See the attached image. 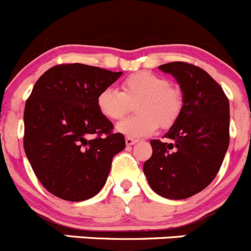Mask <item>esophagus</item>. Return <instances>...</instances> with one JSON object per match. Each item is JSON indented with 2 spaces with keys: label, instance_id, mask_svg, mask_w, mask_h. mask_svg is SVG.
I'll list each match as a JSON object with an SVG mask.
<instances>
[{
  "label": "esophagus",
  "instance_id": "34e87169",
  "mask_svg": "<svg viewBox=\"0 0 251 251\" xmlns=\"http://www.w3.org/2000/svg\"><path fill=\"white\" fill-rule=\"evenodd\" d=\"M125 142L127 146H132V145H135L137 142L136 139H132V137H126L125 139Z\"/></svg>",
  "mask_w": 251,
  "mask_h": 251
}]
</instances>
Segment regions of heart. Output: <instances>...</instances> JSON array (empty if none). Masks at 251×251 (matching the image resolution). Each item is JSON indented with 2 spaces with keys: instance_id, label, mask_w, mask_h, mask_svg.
<instances>
[{
  "instance_id": "b5f03b06",
  "label": "heart",
  "mask_w": 251,
  "mask_h": 251,
  "mask_svg": "<svg viewBox=\"0 0 251 251\" xmlns=\"http://www.w3.org/2000/svg\"><path fill=\"white\" fill-rule=\"evenodd\" d=\"M135 105L139 115L124 119L116 130L127 137L152 135L158 128H168L178 120L183 107L181 91L170 85L163 76L151 72H137L126 76L121 83V91L105 88L98 94L97 106L100 114L109 120H120Z\"/></svg>"
}]
</instances>
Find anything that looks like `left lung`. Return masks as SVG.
<instances>
[{"instance_id":"1","label":"left lung","mask_w":251,"mask_h":251,"mask_svg":"<svg viewBox=\"0 0 251 251\" xmlns=\"http://www.w3.org/2000/svg\"><path fill=\"white\" fill-rule=\"evenodd\" d=\"M183 91V107L165 141L151 140L152 156L144 172L154 192L184 200L215 178L229 146V100L222 86L202 68L186 62L160 65Z\"/></svg>"}]
</instances>
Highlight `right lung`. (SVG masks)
Instances as JSON below:
<instances>
[{"label": "right lung", "instance_id": "obj_1", "mask_svg": "<svg viewBox=\"0 0 251 251\" xmlns=\"http://www.w3.org/2000/svg\"><path fill=\"white\" fill-rule=\"evenodd\" d=\"M123 72L70 63L47 70L25 101L23 147L42 186L79 202L104 187L112 157L125 149L123 133L100 114L98 94Z\"/></svg>", "mask_w": 251, "mask_h": 251}]
</instances>
